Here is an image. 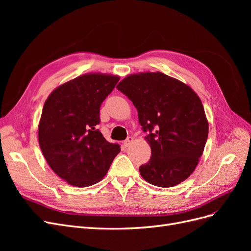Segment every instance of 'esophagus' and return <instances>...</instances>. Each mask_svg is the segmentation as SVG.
I'll return each instance as SVG.
<instances>
[{
  "label": "esophagus",
  "instance_id": "1",
  "mask_svg": "<svg viewBox=\"0 0 251 251\" xmlns=\"http://www.w3.org/2000/svg\"><path fill=\"white\" fill-rule=\"evenodd\" d=\"M133 140H134V138L131 137V136H128V137L124 141V146H125L126 148L128 147V146H130V144L133 142Z\"/></svg>",
  "mask_w": 251,
  "mask_h": 251
}]
</instances>
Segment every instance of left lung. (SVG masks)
<instances>
[{
	"mask_svg": "<svg viewBox=\"0 0 251 251\" xmlns=\"http://www.w3.org/2000/svg\"><path fill=\"white\" fill-rule=\"evenodd\" d=\"M117 89L138 111L151 156L139 168L142 178L172 187L191 176L208 136L203 104L194 91L161 72L128 75Z\"/></svg>",
	"mask_w": 251,
	"mask_h": 251,
	"instance_id": "1",
	"label": "left lung"
}]
</instances>
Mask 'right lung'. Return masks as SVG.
<instances>
[{
  "label": "right lung",
  "mask_w": 251,
  "mask_h": 251,
  "mask_svg": "<svg viewBox=\"0 0 251 251\" xmlns=\"http://www.w3.org/2000/svg\"><path fill=\"white\" fill-rule=\"evenodd\" d=\"M118 76L85 74L56 88L44 104L39 126L43 155L68 183L87 187L100 181L120 151L96 127L100 105Z\"/></svg>",
  "instance_id": "right-lung-1"
}]
</instances>
